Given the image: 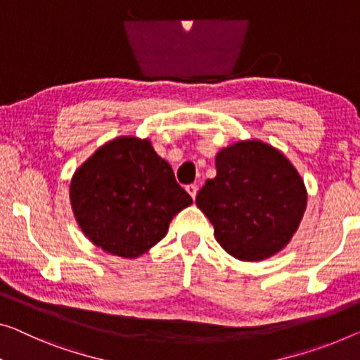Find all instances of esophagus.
Listing matches in <instances>:
<instances>
[{"label": "esophagus", "instance_id": "1", "mask_svg": "<svg viewBox=\"0 0 360 360\" xmlns=\"http://www.w3.org/2000/svg\"><path fill=\"white\" fill-rule=\"evenodd\" d=\"M186 191L189 192V195H191L192 198H195V195H197V191H198V187H197V184H189V186H186Z\"/></svg>", "mask_w": 360, "mask_h": 360}]
</instances>
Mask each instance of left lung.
Instances as JSON below:
<instances>
[{"instance_id":"8db88e82","label":"left lung","mask_w":360,"mask_h":360,"mask_svg":"<svg viewBox=\"0 0 360 360\" xmlns=\"http://www.w3.org/2000/svg\"><path fill=\"white\" fill-rule=\"evenodd\" d=\"M217 176L207 179L195 203L219 245L243 262H260L283 250L297 231L307 189L280 150L257 139L239 141L214 157Z\"/></svg>"}]
</instances>
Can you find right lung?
<instances>
[{"label":"right lung","mask_w":360,"mask_h":360,"mask_svg":"<svg viewBox=\"0 0 360 360\" xmlns=\"http://www.w3.org/2000/svg\"><path fill=\"white\" fill-rule=\"evenodd\" d=\"M69 198L90 243L111 255L137 259L168 233L192 203L173 168L148 139L121 136L95 150L71 178Z\"/></svg>","instance_id":"obj_1"}]
</instances>
